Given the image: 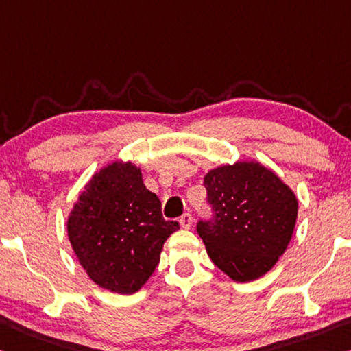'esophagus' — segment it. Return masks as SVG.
Listing matches in <instances>:
<instances>
[{
    "instance_id": "1",
    "label": "esophagus",
    "mask_w": 351,
    "mask_h": 351,
    "mask_svg": "<svg viewBox=\"0 0 351 351\" xmlns=\"http://www.w3.org/2000/svg\"><path fill=\"white\" fill-rule=\"evenodd\" d=\"M192 221H193V217H192V214H189V213H186V214H182L181 217H180V225L182 226V228H191L192 226Z\"/></svg>"
}]
</instances>
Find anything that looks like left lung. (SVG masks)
<instances>
[{
    "instance_id": "obj_1",
    "label": "left lung",
    "mask_w": 351,
    "mask_h": 351,
    "mask_svg": "<svg viewBox=\"0 0 351 351\" xmlns=\"http://www.w3.org/2000/svg\"><path fill=\"white\" fill-rule=\"evenodd\" d=\"M204 187L213 215L198 221L197 232L210 261L239 282L265 275L291 242L297 197L258 162L210 170Z\"/></svg>"
}]
</instances>
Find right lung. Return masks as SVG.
<instances>
[{
  "label": "right lung",
  "mask_w": 351,
  "mask_h": 351,
  "mask_svg": "<svg viewBox=\"0 0 351 351\" xmlns=\"http://www.w3.org/2000/svg\"><path fill=\"white\" fill-rule=\"evenodd\" d=\"M66 230L90 280L130 295L153 275L164 242L180 225L164 219L159 198L143 184L141 169L114 162L87 182Z\"/></svg>",
  "instance_id": "obj_1"
}]
</instances>
